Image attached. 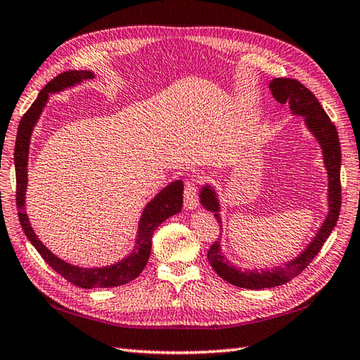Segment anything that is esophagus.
Masks as SVG:
<instances>
[{
    "mask_svg": "<svg viewBox=\"0 0 360 360\" xmlns=\"http://www.w3.org/2000/svg\"><path fill=\"white\" fill-rule=\"evenodd\" d=\"M196 206H198V181L188 179L184 188V207L192 210Z\"/></svg>",
    "mask_w": 360,
    "mask_h": 360,
    "instance_id": "esophagus-1",
    "label": "esophagus"
}]
</instances>
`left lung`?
Masks as SVG:
<instances>
[{"mask_svg": "<svg viewBox=\"0 0 360 360\" xmlns=\"http://www.w3.org/2000/svg\"><path fill=\"white\" fill-rule=\"evenodd\" d=\"M273 96L281 104H288L295 114H300L306 118L309 126L315 137L321 143L323 154H325V164L328 168L329 176V214L325 223L320 228L319 234L314 238V242L307 246L306 251L297 259L290 260L285 266L274 270H252V271H240L236 266L229 264V260L224 259L220 250V242L215 240L207 251L209 264L221 279L226 283L242 287V288H266V287H278L283 285L293 278H297L307 269V265L312 262L314 257L319 255L320 250L325 245L326 238L333 232L337 220L340 215L342 207V186H340V162H342V151L339 134L334 123L321 108V104L316 100L315 95L306 86L297 79L290 77H276L270 84ZM201 204L210 212H214L217 221L221 224L220 215H218V201L212 188L204 187L201 192Z\"/></svg>", "mask_w": 360, "mask_h": 360, "instance_id": "left-lung-1", "label": "left lung"}]
</instances>
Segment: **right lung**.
<instances>
[{
	"label": "right lung",
	"mask_w": 360,
	"mask_h": 360,
	"mask_svg": "<svg viewBox=\"0 0 360 360\" xmlns=\"http://www.w3.org/2000/svg\"><path fill=\"white\" fill-rule=\"evenodd\" d=\"M90 77H94V75L90 72H76V70H70V72H63L58 75L54 79L49 81L46 86L41 89L37 100L32 103L31 108L26 110V114L21 117L15 140V151H13L17 178L15 202L21 229L25 231L27 240L34 245V248L39 251V255L44 257L45 262L51 266L56 273H59L62 278H65L68 281V283H72L73 285H77L81 288H109L128 284L143 271L148 259H150L151 238L154 231H156L159 224L167 220L168 217H172L181 210L184 184H182V181L172 182L170 186L162 190L156 198L148 204L146 209L143 210L142 218H140L136 248H134L129 257L123 259L122 262H118L115 265L104 266V269H79V266L68 265L67 262H63V260L56 257L53 252H49L46 246L39 240L37 236L34 234L25 210V192L27 182V153H30L31 132L35 122H37L41 114V109H44L49 94H54V91L58 90L75 86L76 82L90 79Z\"/></svg>",
	"instance_id": "right-lung-1"
}]
</instances>
